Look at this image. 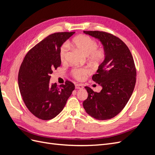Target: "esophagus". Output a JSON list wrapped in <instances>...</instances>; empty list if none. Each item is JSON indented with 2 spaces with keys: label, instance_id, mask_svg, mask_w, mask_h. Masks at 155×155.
<instances>
[{
  "label": "esophagus",
  "instance_id": "34e87169",
  "mask_svg": "<svg viewBox=\"0 0 155 155\" xmlns=\"http://www.w3.org/2000/svg\"><path fill=\"white\" fill-rule=\"evenodd\" d=\"M75 87L77 89H81L83 88V84H76V85H75Z\"/></svg>",
  "mask_w": 155,
  "mask_h": 155
}]
</instances>
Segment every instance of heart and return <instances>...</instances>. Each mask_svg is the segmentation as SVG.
<instances>
[{
    "label": "heart",
    "mask_w": 155,
    "mask_h": 155,
    "mask_svg": "<svg viewBox=\"0 0 155 155\" xmlns=\"http://www.w3.org/2000/svg\"><path fill=\"white\" fill-rule=\"evenodd\" d=\"M69 45L73 46L88 55V59L94 63L101 62L105 58V51L101 48H97V42L87 35L78 36L68 44H64L60 50V59L62 62L66 61L69 50ZM72 75L78 80H83L91 73V70L87 67L75 68L72 70Z\"/></svg>",
    "instance_id": "obj_1"
}]
</instances>
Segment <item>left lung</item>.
Instances as JSON below:
<instances>
[{
	"label": "left lung",
	"instance_id": "1",
	"mask_svg": "<svg viewBox=\"0 0 155 155\" xmlns=\"http://www.w3.org/2000/svg\"><path fill=\"white\" fill-rule=\"evenodd\" d=\"M83 32L101 41L105 55L92 78L102 87L101 91L96 92L85 87L88 97L83 105L95 119L109 120L123 110L133 92L137 78L134 59L127 46L115 35L100 31Z\"/></svg>",
	"mask_w": 155,
	"mask_h": 155
}]
</instances>
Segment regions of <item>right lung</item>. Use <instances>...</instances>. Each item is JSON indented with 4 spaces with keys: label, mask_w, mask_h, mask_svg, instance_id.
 I'll return each instance as SVG.
<instances>
[{
    "label": "right lung",
    "mask_w": 155,
    "mask_h": 155,
    "mask_svg": "<svg viewBox=\"0 0 155 155\" xmlns=\"http://www.w3.org/2000/svg\"><path fill=\"white\" fill-rule=\"evenodd\" d=\"M75 32H58L46 37L33 47L23 59L18 84L26 107L37 118L51 120L63 109L75 89L71 81L58 86L50 84V74L61 64L62 45Z\"/></svg>",
    "instance_id": "add662e5"
}]
</instances>
